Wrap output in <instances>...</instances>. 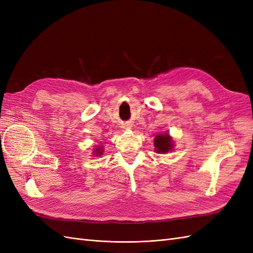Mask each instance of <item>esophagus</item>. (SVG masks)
<instances>
[{"label": "esophagus", "instance_id": "1", "mask_svg": "<svg viewBox=\"0 0 253 253\" xmlns=\"http://www.w3.org/2000/svg\"><path fill=\"white\" fill-rule=\"evenodd\" d=\"M125 128H131V126H126Z\"/></svg>", "mask_w": 253, "mask_h": 253}]
</instances>
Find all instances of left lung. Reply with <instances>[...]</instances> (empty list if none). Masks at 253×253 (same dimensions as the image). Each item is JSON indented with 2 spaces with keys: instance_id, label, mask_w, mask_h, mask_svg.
<instances>
[{
  "instance_id": "1",
  "label": "left lung",
  "mask_w": 253,
  "mask_h": 253,
  "mask_svg": "<svg viewBox=\"0 0 253 253\" xmlns=\"http://www.w3.org/2000/svg\"><path fill=\"white\" fill-rule=\"evenodd\" d=\"M154 151L158 154H167L174 149V140L169 132L159 133L154 138Z\"/></svg>"
}]
</instances>
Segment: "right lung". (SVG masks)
I'll use <instances>...</instances> for the list:
<instances>
[{"instance_id":"obj_1","label":"right lung","mask_w":253,"mask_h":253,"mask_svg":"<svg viewBox=\"0 0 253 253\" xmlns=\"http://www.w3.org/2000/svg\"><path fill=\"white\" fill-rule=\"evenodd\" d=\"M103 152H104V148H103V145H98V147H96L94 150H93V156H101L102 154H103Z\"/></svg>"}]
</instances>
